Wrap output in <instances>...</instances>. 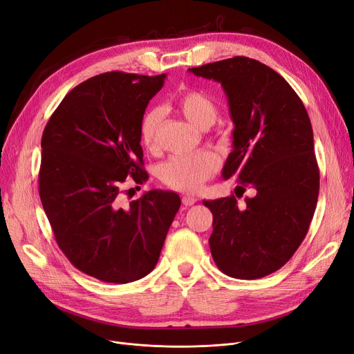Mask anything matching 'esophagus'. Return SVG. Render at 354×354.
I'll list each match as a JSON object with an SVG mask.
<instances>
[{"instance_id":"obj_1","label":"esophagus","mask_w":354,"mask_h":354,"mask_svg":"<svg viewBox=\"0 0 354 354\" xmlns=\"http://www.w3.org/2000/svg\"><path fill=\"white\" fill-rule=\"evenodd\" d=\"M195 203H197V197H194V195H184V197H182V204L185 207H191Z\"/></svg>"}]
</instances>
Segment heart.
<instances>
[{"label":"heart","instance_id":"heart-1","mask_svg":"<svg viewBox=\"0 0 354 354\" xmlns=\"http://www.w3.org/2000/svg\"><path fill=\"white\" fill-rule=\"evenodd\" d=\"M175 109L200 129L210 128L218 116L217 104L203 91L184 90L174 99ZM162 125L159 109L142 115L138 125L140 142L147 150H154ZM218 170V159L212 151L192 156H174L159 167V178L169 188L180 192H197Z\"/></svg>","mask_w":354,"mask_h":354}]
</instances>
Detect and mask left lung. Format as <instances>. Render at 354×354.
Returning <instances> with one entry per match:
<instances>
[{
    "label": "left lung",
    "mask_w": 354,
    "mask_h": 354,
    "mask_svg": "<svg viewBox=\"0 0 354 354\" xmlns=\"http://www.w3.org/2000/svg\"><path fill=\"white\" fill-rule=\"evenodd\" d=\"M189 71L223 86L234 124L223 178L254 189L243 207L234 195L203 201L213 213V259L230 277H266L293 257L317 208L319 169L309 115L292 86L257 59L233 57Z\"/></svg>",
    "instance_id": "left-lung-1"
}]
</instances>
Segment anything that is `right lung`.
Listing matches in <instances>:
<instances>
[{
	"label": "right lung",
	"mask_w": 354,
	"mask_h": 354,
	"mask_svg": "<svg viewBox=\"0 0 354 354\" xmlns=\"http://www.w3.org/2000/svg\"><path fill=\"white\" fill-rule=\"evenodd\" d=\"M165 74L103 73L75 86L42 134L39 195L55 241L87 276L125 284L156 267L179 195L153 189L122 205V185H141L138 125ZM140 188V187H136Z\"/></svg>",
	"instance_id": "obj_1"
}]
</instances>
